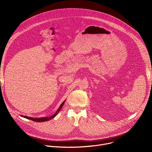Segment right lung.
<instances>
[{"label":"right lung","instance_id":"obj_1","mask_svg":"<svg viewBox=\"0 0 152 152\" xmlns=\"http://www.w3.org/2000/svg\"><path fill=\"white\" fill-rule=\"evenodd\" d=\"M64 103H65V101H64V102H62V104L60 105V106H59V109H58V111L56 112V113H55L54 115H53L52 116L50 117H42V118H37L29 117L23 116V115L21 116V117H23L26 118H28V119H29V120H32V121H37V122H44V121H49V120L52 119L53 118H54V117L56 115V114L60 111V110H61V108H62V106H63V104H64Z\"/></svg>","mask_w":152,"mask_h":152}]
</instances>
